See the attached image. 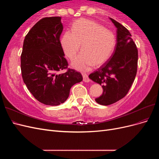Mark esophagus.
<instances>
[{"instance_id": "obj_1", "label": "esophagus", "mask_w": 159, "mask_h": 159, "mask_svg": "<svg viewBox=\"0 0 159 159\" xmlns=\"http://www.w3.org/2000/svg\"><path fill=\"white\" fill-rule=\"evenodd\" d=\"M82 76H83V80L84 81H85V82H89L90 81V80L89 78L88 75L85 74V73H82Z\"/></svg>"}]
</instances>
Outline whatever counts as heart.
I'll list each match as a JSON object with an SVG mask.
<instances>
[{
    "instance_id": "heart-1",
    "label": "heart",
    "mask_w": 159,
    "mask_h": 159,
    "mask_svg": "<svg viewBox=\"0 0 159 159\" xmlns=\"http://www.w3.org/2000/svg\"><path fill=\"white\" fill-rule=\"evenodd\" d=\"M61 44L70 60L75 57L81 44L83 52L71 62V66L75 70L85 71L92 65H103L110 58L116 45V36L98 22L80 19L74 23L71 32L64 34Z\"/></svg>"
}]
</instances>
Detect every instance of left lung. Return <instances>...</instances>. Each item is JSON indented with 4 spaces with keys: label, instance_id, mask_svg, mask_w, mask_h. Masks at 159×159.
<instances>
[{
    "label": "left lung",
    "instance_id": "8db88e82",
    "mask_svg": "<svg viewBox=\"0 0 159 159\" xmlns=\"http://www.w3.org/2000/svg\"><path fill=\"white\" fill-rule=\"evenodd\" d=\"M117 28V43L110 59L97 71L89 74L94 82L102 85L103 92L95 102L109 105L127 95L135 78L138 50L131 34L121 24L109 18Z\"/></svg>",
    "mask_w": 159,
    "mask_h": 159
}]
</instances>
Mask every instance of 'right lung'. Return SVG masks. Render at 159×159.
<instances>
[{
  "label": "right lung",
  "mask_w": 159,
  "mask_h": 159,
  "mask_svg": "<svg viewBox=\"0 0 159 159\" xmlns=\"http://www.w3.org/2000/svg\"><path fill=\"white\" fill-rule=\"evenodd\" d=\"M63 28L60 16L41 19L26 36L20 57L28 89L38 102L51 106L64 103L72 86L83 80L74 70L57 74L68 65L60 40Z\"/></svg>",
  "instance_id": "obj_1"
}]
</instances>
